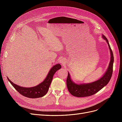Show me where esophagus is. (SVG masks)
I'll return each instance as SVG.
<instances>
[{
  "label": "esophagus",
  "mask_w": 122,
  "mask_h": 122,
  "mask_svg": "<svg viewBox=\"0 0 122 122\" xmlns=\"http://www.w3.org/2000/svg\"><path fill=\"white\" fill-rule=\"evenodd\" d=\"M60 62L61 63V64H63V65H64V64H65V63H66V60H65V59H64V58H61V60H60Z\"/></svg>",
  "instance_id": "obj_1"
}]
</instances>
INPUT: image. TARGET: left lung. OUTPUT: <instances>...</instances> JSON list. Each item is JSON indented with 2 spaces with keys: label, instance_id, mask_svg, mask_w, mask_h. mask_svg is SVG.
<instances>
[{
  "label": "left lung",
  "instance_id": "8db88e82",
  "mask_svg": "<svg viewBox=\"0 0 122 122\" xmlns=\"http://www.w3.org/2000/svg\"><path fill=\"white\" fill-rule=\"evenodd\" d=\"M102 38L108 44L110 53V61L108 67L104 74L100 78L92 82L87 83L77 84L71 79V76L68 72L67 79V86L69 92L71 95L77 97L90 96L101 90L103 87L108 84L112 76L113 72V64L114 58L112 51L109 45L108 40L105 36L102 35Z\"/></svg>",
  "mask_w": 122,
  "mask_h": 122
}]
</instances>
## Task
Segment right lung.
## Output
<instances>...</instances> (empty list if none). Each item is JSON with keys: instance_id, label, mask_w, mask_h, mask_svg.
Listing matches in <instances>:
<instances>
[{"instance_id": "obj_1", "label": "right lung", "mask_w": 122, "mask_h": 122, "mask_svg": "<svg viewBox=\"0 0 122 122\" xmlns=\"http://www.w3.org/2000/svg\"><path fill=\"white\" fill-rule=\"evenodd\" d=\"M61 68V65L60 64L54 65L50 70L49 73H48L46 77L43 82L36 86L30 87H25L18 86L11 81L8 77H7V78L16 91L24 96L29 98L42 97L47 94L48 91L55 73Z\"/></svg>"}]
</instances>
